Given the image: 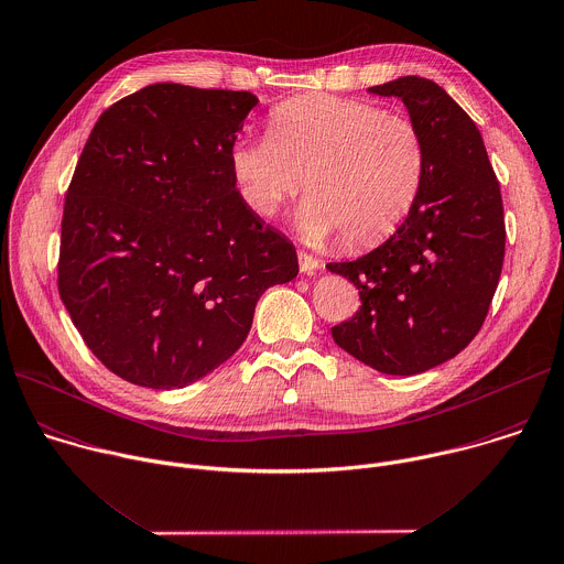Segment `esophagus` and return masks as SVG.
Wrapping results in <instances>:
<instances>
[{
	"label": "esophagus",
	"instance_id": "34e87169",
	"mask_svg": "<svg viewBox=\"0 0 564 564\" xmlns=\"http://www.w3.org/2000/svg\"><path fill=\"white\" fill-rule=\"evenodd\" d=\"M299 268H301V272L303 274H316L318 272V268H321V263L314 259V257H310L307 252H299Z\"/></svg>",
	"mask_w": 564,
	"mask_h": 564
}]
</instances>
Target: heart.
Instances as JSON below:
<instances>
[{
	"label": "heart",
	"mask_w": 564,
	"mask_h": 564,
	"mask_svg": "<svg viewBox=\"0 0 564 564\" xmlns=\"http://www.w3.org/2000/svg\"><path fill=\"white\" fill-rule=\"evenodd\" d=\"M243 204L261 219L279 215L307 181L296 210L314 246L343 237L347 248L388 239L412 213L427 170L419 126L343 97H296L270 112L268 134L241 137L230 152Z\"/></svg>",
	"instance_id": "heart-1"
}]
</instances>
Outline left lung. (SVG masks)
Returning a JSON list of instances; mask_svg holds the SVG:
<instances>
[{"instance_id":"left-lung-1","label":"left lung","mask_w":564,"mask_h":564,"mask_svg":"<svg viewBox=\"0 0 564 564\" xmlns=\"http://www.w3.org/2000/svg\"><path fill=\"white\" fill-rule=\"evenodd\" d=\"M367 93L405 104L427 170L412 213L386 243L327 263L360 294V310L332 336L377 371L414 377L463 351L485 323L505 259L502 197L480 130L438 84L410 75Z\"/></svg>"}]
</instances>
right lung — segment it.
<instances>
[{
    "label": "right lung",
    "instance_id": "right-lung-1",
    "mask_svg": "<svg viewBox=\"0 0 564 564\" xmlns=\"http://www.w3.org/2000/svg\"><path fill=\"white\" fill-rule=\"evenodd\" d=\"M246 90L150 84L101 112L62 221L59 296L128 383L181 390L246 340L261 294L299 274L294 246L241 199L230 152Z\"/></svg>",
    "mask_w": 564,
    "mask_h": 564
}]
</instances>
